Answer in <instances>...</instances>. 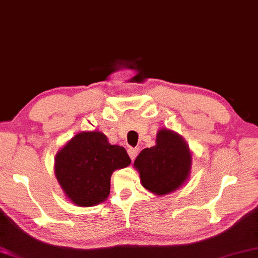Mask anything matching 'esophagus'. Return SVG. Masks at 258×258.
Here are the masks:
<instances>
[{
  "instance_id": "obj_1",
  "label": "esophagus",
  "mask_w": 258,
  "mask_h": 258,
  "mask_svg": "<svg viewBox=\"0 0 258 258\" xmlns=\"http://www.w3.org/2000/svg\"><path fill=\"white\" fill-rule=\"evenodd\" d=\"M127 152H128V156L131 157V159L135 160V158L137 157V154H138V152H139V149H133V147H131V149H128Z\"/></svg>"
}]
</instances>
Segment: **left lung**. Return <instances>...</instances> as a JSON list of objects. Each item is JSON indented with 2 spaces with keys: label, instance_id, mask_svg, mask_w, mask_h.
<instances>
[{
  "label": "left lung",
  "instance_id": "8db88e82",
  "mask_svg": "<svg viewBox=\"0 0 258 258\" xmlns=\"http://www.w3.org/2000/svg\"><path fill=\"white\" fill-rule=\"evenodd\" d=\"M192 156L183 137L171 130L157 133L156 145L144 149L135 160L142 185L157 196L176 191L190 176Z\"/></svg>",
  "mask_w": 258,
  "mask_h": 258
}]
</instances>
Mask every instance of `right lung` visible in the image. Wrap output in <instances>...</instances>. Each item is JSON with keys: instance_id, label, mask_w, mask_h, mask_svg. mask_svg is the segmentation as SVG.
I'll use <instances>...</instances> for the list:
<instances>
[{"instance_id": "right-lung-1", "label": "right lung", "mask_w": 258, "mask_h": 258, "mask_svg": "<svg viewBox=\"0 0 258 258\" xmlns=\"http://www.w3.org/2000/svg\"><path fill=\"white\" fill-rule=\"evenodd\" d=\"M131 164L122 146L111 145L102 132H80L55 156L54 171L64 195L79 207L106 201L113 171Z\"/></svg>"}]
</instances>
